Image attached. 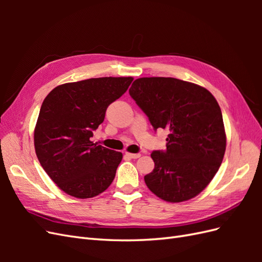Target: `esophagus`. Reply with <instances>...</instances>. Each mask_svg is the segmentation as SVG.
<instances>
[{
	"mask_svg": "<svg viewBox=\"0 0 262 262\" xmlns=\"http://www.w3.org/2000/svg\"><path fill=\"white\" fill-rule=\"evenodd\" d=\"M125 156H128L130 158H133V160H136V158H139L141 156V154L137 153V154H133V153H125Z\"/></svg>",
	"mask_w": 262,
	"mask_h": 262,
	"instance_id": "1",
	"label": "esophagus"
}]
</instances>
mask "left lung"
<instances>
[{
  "mask_svg": "<svg viewBox=\"0 0 262 262\" xmlns=\"http://www.w3.org/2000/svg\"><path fill=\"white\" fill-rule=\"evenodd\" d=\"M130 96L154 130L166 129L165 150H153L155 167L144 177L161 199L182 202L199 194L223 161L226 136L221 108L203 87L173 77H142Z\"/></svg>",
  "mask_w": 262,
  "mask_h": 262,
  "instance_id": "obj_1",
  "label": "left lung"
}]
</instances>
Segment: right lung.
I'll return each instance as SVG.
<instances>
[{
    "label": "right lung",
    "mask_w": 262,
    "mask_h": 262,
    "mask_svg": "<svg viewBox=\"0 0 262 262\" xmlns=\"http://www.w3.org/2000/svg\"><path fill=\"white\" fill-rule=\"evenodd\" d=\"M132 77H98L53 89L35 128L38 161L66 193L87 199L112 185L122 153L91 141L108 106L129 89Z\"/></svg>",
    "instance_id": "right-lung-1"
}]
</instances>
